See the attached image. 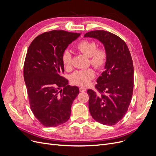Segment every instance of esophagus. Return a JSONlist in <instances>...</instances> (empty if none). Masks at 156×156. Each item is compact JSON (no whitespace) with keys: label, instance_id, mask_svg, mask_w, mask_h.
Here are the masks:
<instances>
[{"label":"esophagus","instance_id":"esophagus-1","mask_svg":"<svg viewBox=\"0 0 156 156\" xmlns=\"http://www.w3.org/2000/svg\"><path fill=\"white\" fill-rule=\"evenodd\" d=\"M79 90H80V92H84L87 90V88L85 87H80Z\"/></svg>","mask_w":156,"mask_h":156}]
</instances>
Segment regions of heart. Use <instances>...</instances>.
I'll list each match as a JSON object with an SVG mask.
<instances>
[{
  "label": "heart",
  "mask_w": 156,
  "mask_h": 156,
  "mask_svg": "<svg viewBox=\"0 0 156 156\" xmlns=\"http://www.w3.org/2000/svg\"><path fill=\"white\" fill-rule=\"evenodd\" d=\"M76 49L81 53L88 56L90 62L96 69L104 66L107 59V53L104 48H97L95 41L88 40L81 41L76 45ZM62 61L66 69H69L72 63V56L69 52L65 51L62 55ZM95 77V72L92 68L75 71L71 75V81L79 86H86Z\"/></svg>",
  "instance_id": "1"
}]
</instances>
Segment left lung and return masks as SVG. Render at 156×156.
Segmentation results:
<instances>
[{"instance_id": "left-lung-1", "label": "left lung", "mask_w": 156, "mask_h": 156, "mask_svg": "<svg viewBox=\"0 0 156 156\" xmlns=\"http://www.w3.org/2000/svg\"><path fill=\"white\" fill-rule=\"evenodd\" d=\"M84 37L98 40L107 53L105 71L97 79L95 92L88 89L89 111L100 124L112 126L128 109L133 90V64L129 50L120 37L105 30L86 33Z\"/></svg>"}]
</instances>
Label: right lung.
<instances>
[{
  "instance_id": "add662e5",
  "label": "right lung",
  "mask_w": 156,
  "mask_h": 156,
  "mask_svg": "<svg viewBox=\"0 0 156 156\" xmlns=\"http://www.w3.org/2000/svg\"><path fill=\"white\" fill-rule=\"evenodd\" d=\"M81 35L64 30L44 32L32 41L28 49L23 75L30 108L45 127L67 122L73 101L79 93L61 76L64 72L62 55L69 44Z\"/></svg>"
}]
</instances>
